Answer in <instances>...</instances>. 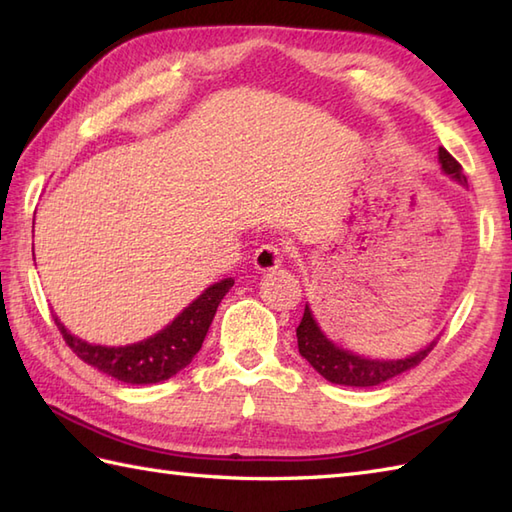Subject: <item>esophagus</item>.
<instances>
[{
    "instance_id": "obj_1",
    "label": "esophagus",
    "mask_w": 512,
    "mask_h": 512,
    "mask_svg": "<svg viewBox=\"0 0 512 512\" xmlns=\"http://www.w3.org/2000/svg\"><path fill=\"white\" fill-rule=\"evenodd\" d=\"M284 262V250H281L277 244H262L255 250V257H253V264L257 270H275L277 266H281Z\"/></svg>"
}]
</instances>
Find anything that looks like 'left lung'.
Here are the masks:
<instances>
[{
    "label": "left lung",
    "mask_w": 512,
    "mask_h": 512,
    "mask_svg": "<svg viewBox=\"0 0 512 512\" xmlns=\"http://www.w3.org/2000/svg\"><path fill=\"white\" fill-rule=\"evenodd\" d=\"M438 156H440L442 171L453 180L464 184L466 178L462 173L460 162L455 160L444 147H440ZM297 343H299V354L306 358V361L317 369L325 380H330V383L347 385V387H374L402 372H407L411 367H416L422 358L429 356V352L436 347L438 341H431L424 350L411 354L407 358H396V361H372V358H363L343 350V347H336L328 336L321 332L317 321L312 317L310 308L306 306V310H303V319L297 328Z\"/></svg>",
    "instance_id": "obj_1"
}]
</instances>
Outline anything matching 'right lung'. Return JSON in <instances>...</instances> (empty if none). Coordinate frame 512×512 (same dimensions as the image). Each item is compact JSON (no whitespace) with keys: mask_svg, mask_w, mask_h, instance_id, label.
Instances as JSON below:
<instances>
[{"mask_svg":"<svg viewBox=\"0 0 512 512\" xmlns=\"http://www.w3.org/2000/svg\"><path fill=\"white\" fill-rule=\"evenodd\" d=\"M233 284V279L217 281V284L206 288L193 303H189V308H184L165 330L134 345H92L65 330L59 317H54V323H57L59 332L63 334L65 345L83 363L96 367L99 372L129 385L162 383V380L176 376L200 352L204 336L209 332L215 317V310L226 292L233 288Z\"/></svg>","mask_w":512,"mask_h":512,"instance_id":"add662e5","label":"right lung"}]
</instances>
